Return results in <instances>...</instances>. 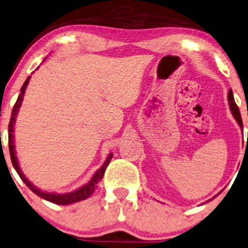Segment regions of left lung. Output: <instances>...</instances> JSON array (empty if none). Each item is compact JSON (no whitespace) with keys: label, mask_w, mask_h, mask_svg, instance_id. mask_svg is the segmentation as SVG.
<instances>
[{"label":"left lung","mask_w":248,"mask_h":248,"mask_svg":"<svg viewBox=\"0 0 248 248\" xmlns=\"http://www.w3.org/2000/svg\"><path fill=\"white\" fill-rule=\"evenodd\" d=\"M228 101H229V105H230V109H231V113H232V115L234 117V119H236L238 124H239L241 129H243V121H241V117H240V112H239V108H238V106L236 104V102H234V98H233V93H232V90H229V93H228ZM216 197V196H215ZM214 197V198H215ZM212 200V199H209ZM209 200H207L206 202H208ZM205 203V202H203Z\"/></svg>","instance_id":"left-lung-1"}]
</instances>
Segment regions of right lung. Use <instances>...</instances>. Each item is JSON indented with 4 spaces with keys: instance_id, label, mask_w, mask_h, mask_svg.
<instances>
[{
    "instance_id": "1",
    "label": "right lung",
    "mask_w": 248,
    "mask_h": 248,
    "mask_svg": "<svg viewBox=\"0 0 248 248\" xmlns=\"http://www.w3.org/2000/svg\"><path fill=\"white\" fill-rule=\"evenodd\" d=\"M39 68V67H37ZM36 68V70H37ZM30 79L31 77H28L26 81H25L23 87H21L20 89V95L18 96V99L17 102H16V104L14 106V108H12V113H11V118H10V122H9V151H10V156H11V161H12V165H14V167L16 169V171H17L18 175H19L21 180L26 186L30 187L31 190L33 191L34 193L37 194V196L41 197V198L48 200L50 202H54V203H57V205H70V203H74V202H81V200H84L87 198H89L90 196L93 193V191L97 187V183H98L99 181L102 180L103 176H104V173L106 170V167H108L109 161H111L112 156H113V153H109L108 155V158H106V160L104 164L101 168L98 169V170L96 171L95 174H93V176L92 177V180L88 182L87 184H84L83 186L79 187V189H77L73 192H68V193H62V194H57V193H51V192H43V191H41L40 189H37L36 186H34L32 183H31L30 181L27 180L26 176L23 174V171H21V169L19 167V164H18V159H17V155H16V149H15V137H14V128H15V122H16V117H17L18 114V111H19V108L21 105V102H23V98H24V93H25V90H26V87L28 82H30Z\"/></svg>"
}]
</instances>
